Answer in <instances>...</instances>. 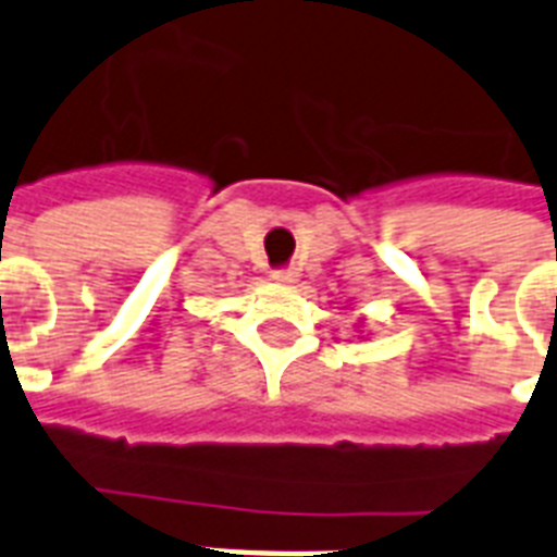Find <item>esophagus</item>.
Masks as SVG:
<instances>
[{
  "mask_svg": "<svg viewBox=\"0 0 557 557\" xmlns=\"http://www.w3.org/2000/svg\"><path fill=\"white\" fill-rule=\"evenodd\" d=\"M297 269H277L274 271V280H277L280 286H292V283H297Z\"/></svg>",
  "mask_w": 557,
  "mask_h": 557,
  "instance_id": "1",
  "label": "esophagus"
}]
</instances>
